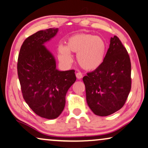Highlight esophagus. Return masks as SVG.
<instances>
[{
    "mask_svg": "<svg viewBox=\"0 0 148 148\" xmlns=\"http://www.w3.org/2000/svg\"><path fill=\"white\" fill-rule=\"evenodd\" d=\"M76 76L78 79H80V78H82V74L80 72H78L76 74Z\"/></svg>",
    "mask_w": 148,
    "mask_h": 148,
    "instance_id": "34e87169",
    "label": "esophagus"
}]
</instances>
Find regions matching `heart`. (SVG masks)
Listing matches in <instances>:
<instances>
[{
	"label": "heart",
	"instance_id": "1",
	"mask_svg": "<svg viewBox=\"0 0 148 148\" xmlns=\"http://www.w3.org/2000/svg\"><path fill=\"white\" fill-rule=\"evenodd\" d=\"M107 45L103 38L88 33H78L69 37L66 46L61 45L58 51L60 58L66 64L72 62L70 52L77 53L76 60L85 70H94L103 62Z\"/></svg>",
	"mask_w": 148,
	"mask_h": 148
}]
</instances>
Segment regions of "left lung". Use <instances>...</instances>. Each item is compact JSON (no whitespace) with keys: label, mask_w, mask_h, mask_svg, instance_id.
<instances>
[{"label":"left lung","mask_w":148,"mask_h":148,"mask_svg":"<svg viewBox=\"0 0 148 148\" xmlns=\"http://www.w3.org/2000/svg\"><path fill=\"white\" fill-rule=\"evenodd\" d=\"M82 80L88 106L95 115L106 116L123 107L131 88V64L119 37L111 38L103 62Z\"/></svg>","instance_id":"left-lung-1"}]
</instances>
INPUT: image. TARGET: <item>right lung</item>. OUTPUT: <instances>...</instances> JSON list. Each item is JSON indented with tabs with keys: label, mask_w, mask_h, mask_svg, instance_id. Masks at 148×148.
<instances>
[{
	"label": "right lung",
	"mask_w": 148,
	"mask_h": 148,
	"mask_svg": "<svg viewBox=\"0 0 148 148\" xmlns=\"http://www.w3.org/2000/svg\"><path fill=\"white\" fill-rule=\"evenodd\" d=\"M58 31V28H49L27 37L17 60L23 99L35 114L47 119H56L62 114L66 92L76 79L74 70H57L53 56L43 45Z\"/></svg>",
	"instance_id": "right-lung-1"
}]
</instances>
